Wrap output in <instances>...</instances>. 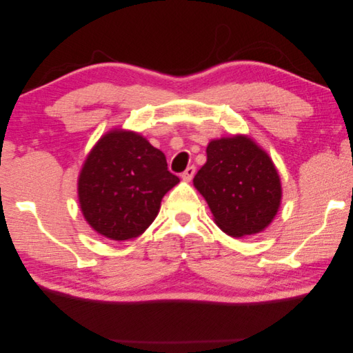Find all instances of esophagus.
<instances>
[{
    "label": "esophagus",
    "instance_id": "1",
    "mask_svg": "<svg viewBox=\"0 0 353 353\" xmlns=\"http://www.w3.org/2000/svg\"><path fill=\"white\" fill-rule=\"evenodd\" d=\"M194 174H196V168L194 166H188L183 174H181V178H183L184 181H191L193 179V176H194Z\"/></svg>",
    "mask_w": 353,
    "mask_h": 353
}]
</instances>
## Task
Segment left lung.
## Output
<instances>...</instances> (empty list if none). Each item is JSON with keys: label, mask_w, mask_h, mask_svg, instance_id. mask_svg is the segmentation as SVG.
<instances>
[{"label": "left lung", "mask_w": 353, "mask_h": 353, "mask_svg": "<svg viewBox=\"0 0 353 353\" xmlns=\"http://www.w3.org/2000/svg\"><path fill=\"white\" fill-rule=\"evenodd\" d=\"M208 160L193 183L216 225L231 237L261 232L281 201V183L271 157L244 135L209 143Z\"/></svg>", "instance_id": "1"}]
</instances>
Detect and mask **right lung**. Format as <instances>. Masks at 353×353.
Segmentation results:
<instances>
[{"label":"right lung","instance_id":"right-lung-1","mask_svg":"<svg viewBox=\"0 0 353 353\" xmlns=\"http://www.w3.org/2000/svg\"><path fill=\"white\" fill-rule=\"evenodd\" d=\"M178 183L165 154L144 137L110 131L94 145L79 174L82 215L104 237L135 239L150 227L160 201Z\"/></svg>","mask_w":353,"mask_h":353}]
</instances>
